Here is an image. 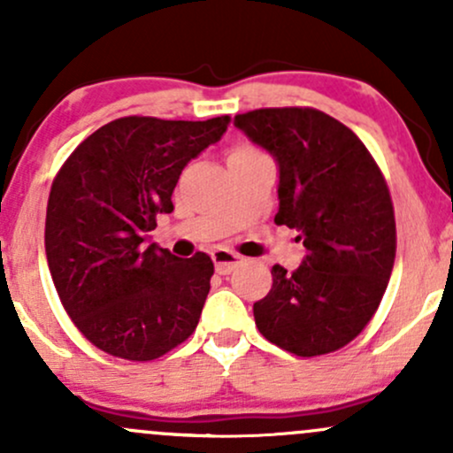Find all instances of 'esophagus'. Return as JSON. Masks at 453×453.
Masks as SVG:
<instances>
[{
	"instance_id": "34e87169",
	"label": "esophagus",
	"mask_w": 453,
	"mask_h": 453,
	"mask_svg": "<svg viewBox=\"0 0 453 453\" xmlns=\"http://www.w3.org/2000/svg\"><path fill=\"white\" fill-rule=\"evenodd\" d=\"M212 262H215V270L219 274H230L242 264V256L230 251V249H217L212 251Z\"/></svg>"
}]
</instances>
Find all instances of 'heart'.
<instances>
[{
  "mask_svg": "<svg viewBox=\"0 0 453 453\" xmlns=\"http://www.w3.org/2000/svg\"><path fill=\"white\" fill-rule=\"evenodd\" d=\"M259 155H264V153L257 147H253V144H249V142H241V144H236V147L230 149V153H227V161L253 159V157H259Z\"/></svg>",
  "mask_w": 453,
  "mask_h": 453,
  "instance_id": "1",
  "label": "heart"
}]
</instances>
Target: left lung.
<instances>
[{"mask_svg":"<svg viewBox=\"0 0 453 453\" xmlns=\"http://www.w3.org/2000/svg\"><path fill=\"white\" fill-rule=\"evenodd\" d=\"M279 164L277 226L300 232L306 257L273 266V288L253 304L264 339L300 357L351 342L377 313L396 257L386 179L349 127L309 106L234 117Z\"/></svg>","mask_w":453,"mask_h":453,"instance_id":"8db88e82","label":"left lung"}]
</instances>
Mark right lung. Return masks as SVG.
<instances>
[{
    "mask_svg": "<svg viewBox=\"0 0 453 453\" xmlns=\"http://www.w3.org/2000/svg\"><path fill=\"white\" fill-rule=\"evenodd\" d=\"M230 117L165 121L121 117L82 140L50 187L44 247L65 313L91 345L149 362L194 334L215 273L197 251L149 244L173 212L183 168L223 136Z\"/></svg>",
    "mask_w": 453,
    "mask_h": 453,
    "instance_id": "1",
    "label": "right lung"
}]
</instances>
